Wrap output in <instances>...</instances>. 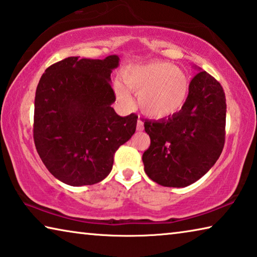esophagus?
<instances>
[{
	"mask_svg": "<svg viewBox=\"0 0 257 257\" xmlns=\"http://www.w3.org/2000/svg\"><path fill=\"white\" fill-rule=\"evenodd\" d=\"M137 130H138V131H142V130H144V123H142V121H141V119H140V117H139V119H138V124H137Z\"/></svg>",
	"mask_w": 257,
	"mask_h": 257,
	"instance_id": "34e87169",
	"label": "esophagus"
}]
</instances>
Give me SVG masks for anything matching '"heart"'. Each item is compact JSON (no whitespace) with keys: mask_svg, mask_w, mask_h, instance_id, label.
<instances>
[{"mask_svg":"<svg viewBox=\"0 0 257 257\" xmlns=\"http://www.w3.org/2000/svg\"><path fill=\"white\" fill-rule=\"evenodd\" d=\"M123 81L139 94L141 110L154 118H165L181 110L190 92L186 71L167 62L128 67L123 73ZM127 89L123 84H115L117 98L125 106H131L133 99Z\"/></svg>","mask_w":257,"mask_h":257,"instance_id":"1","label":"heart"}]
</instances>
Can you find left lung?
<instances>
[{"mask_svg": "<svg viewBox=\"0 0 257 257\" xmlns=\"http://www.w3.org/2000/svg\"><path fill=\"white\" fill-rule=\"evenodd\" d=\"M181 110L159 120H145L150 146L142 155L145 172L163 187L183 188L216 163L225 141L223 87L200 67Z\"/></svg>", "mask_w": 257, "mask_h": 257, "instance_id": "8db88e82", "label": "left lung"}]
</instances>
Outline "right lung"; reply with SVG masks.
Segmentation results:
<instances>
[{
  "label": "right lung",
  "instance_id": "add662e5",
  "mask_svg": "<svg viewBox=\"0 0 257 257\" xmlns=\"http://www.w3.org/2000/svg\"><path fill=\"white\" fill-rule=\"evenodd\" d=\"M116 54L69 57L46 68L35 94L34 142L54 178L68 186H91L110 173L113 155L136 132V113L120 117L110 74Z\"/></svg>",
  "mask_w": 257,
  "mask_h": 257
}]
</instances>
